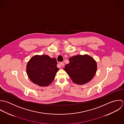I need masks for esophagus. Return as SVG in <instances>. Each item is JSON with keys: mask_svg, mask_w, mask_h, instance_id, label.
<instances>
[{"mask_svg": "<svg viewBox=\"0 0 124 124\" xmlns=\"http://www.w3.org/2000/svg\"><path fill=\"white\" fill-rule=\"evenodd\" d=\"M60 65L62 66V67H64V65H65V64H64V62H60Z\"/></svg>", "mask_w": 124, "mask_h": 124, "instance_id": "1", "label": "esophagus"}]
</instances>
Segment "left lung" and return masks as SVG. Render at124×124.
<instances>
[{
  "label": "left lung",
  "instance_id": "1",
  "mask_svg": "<svg viewBox=\"0 0 124 124\" xmlns=\"http://www.w3.org/2000/svg\"><path fill=\"white\" fill-rule=\"evenodd\" d=\"M70 63L64 70L71 78L72 81L83 85L91 81L96 73L97 64L94 59L87 55H77L69 58Z\"/></svg>",
  "mask_w": 124,
  "mask_h": 124
}]
</instances>
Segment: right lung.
Instances as JSON below:
<instances>
[{
  "instance_id": "obj_1",
  "label": "right lung",
  "mask_w": 124,
  "mask_h": 124,
  "mask_svg": "<svg viewBox=\"0 0 124 124\" xmlns=\"http://www.w3.org/2000/svg\"><path fill=\"white\" fill-rule=\"evenodd\" d=\"M55 58L47 55H36L28 62L26 71L28 77L34 83L45 87L54 80L58 71Z\"/></svg>"
}]
</instances>
